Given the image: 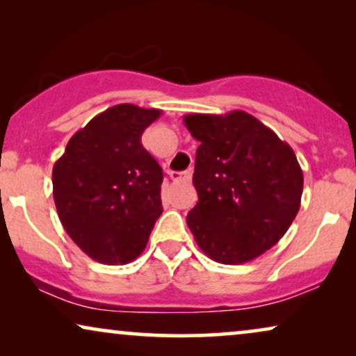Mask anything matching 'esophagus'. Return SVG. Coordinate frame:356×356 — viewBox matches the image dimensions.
I'll list each match as a JSON object with an SVG mask.
<instances>
[{
	"instance_id": "1",
	"label": "esophagus",
	"mask_w": 356,
	"mask_h": 356,
	"mask_svg": "<svg viewBox=\"0 0 356 356\" xmlns=\"http://www.w3.org/2000/svg\"><path fill=\"white\" fill-rule=\"evenodd\" d=\"M170 178L173 179V181H181V179H189L191 178V172H172L170 173Z\"/></svg>"
}]
</instances>
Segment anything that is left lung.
<instances>
[{
  "instance_id": "obj_1",
  "label": "left lung",
  "mask_w": 356,
  "mask_h": 356,
  "mask_svg": "<svg viewBox=\"0 0 356 356\" xmlns=\"http://www.w3.org/2000/svg\"><path fill=\"white\" fill-rule=\"evenodd\" d=\"M199 147V201L186 222L204 254L245 264L270 250L300 211L303 172L293 149L246 111L183 118Z\"/></svg>"
}]
</instances>
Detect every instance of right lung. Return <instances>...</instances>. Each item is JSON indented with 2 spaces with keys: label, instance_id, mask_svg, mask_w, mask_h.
Wrapping results in <instances>:
<instances>
[{
  "label": "right lung",
  "instance_id": "1",
  "mask_svg": "<svg viewBox=\"0 0 356 356\" xmlns=\"http://www.w3.org/2000/svg\"><path fill=\"white\" fill-rule=\"evenodd\" d=\"M162 111L120 104L70 139L53 167V197L71 240L102 264H128L163 212V172L140 136Z\"/></svg>",
  "mask_w": 356,
  "mask_h": 356
}]
</instances>
